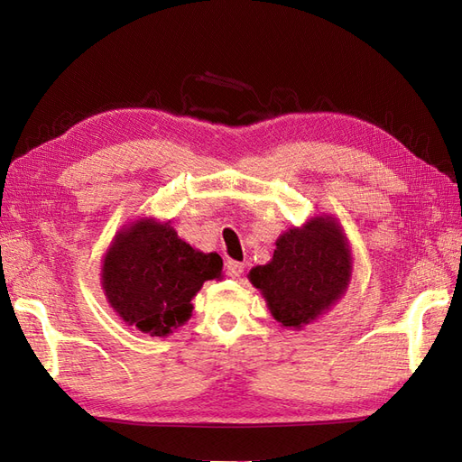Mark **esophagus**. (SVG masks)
<instances>
[{
  "mask_svg": "<svg viewBox=\"0 0 462 462\" xmlns=\"http://www.w3.org/2000/svg\"><path fill=\"white\" fill-rule=\"evenodd\" d=\"M226 273L232 276V279H238V276L244 273V263L240 261H226Z\"/></svg>",
  "mask_w": 462,
  "mask_h": 462,
  "instance_id": "obj_1",
  "label": "esophagus"
}]
</instances>
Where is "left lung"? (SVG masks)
<instances>
[{
    "label": "left lung",
    "instance_id": "obj_1",
    "mask_svg": "<svg viewBox=\"0 0 462 462\" xmlns=\"http://www.w3.org/2000/svg\"><path fill=\"white\" fill-rule=\"evenodd\" d=\"M350 252L338 224L313 218L276 240L269 265L252 269L249 281L267 300L273 318L301 327L319 318L345 292L350 281Z\"/></svg>",
    "mask_w": 462,
    "mask_h": 462
}]
</instances>
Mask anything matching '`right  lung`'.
<instances>
[{
  "label": "right lung",
  "mask_w": 462,
  "mask_h": 462,
  "mask_svg": "<svg viewBox=\"0 0 462 462\" xmlns=\"http://www.w3.org/2000/svg\"><path fill=\"white\" fill-rule=\"evenodd\" d=\"M220 273V255L195 252L170 224L149 218L116 236L104 259L102 286L127 325L164 337L189 319L191 298Z\"/></svg>",
  "instance_id": "obj_1"
}]
</instances>
